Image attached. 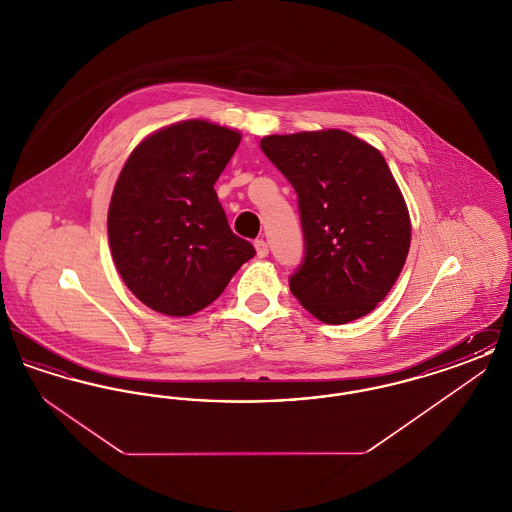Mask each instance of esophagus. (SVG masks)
Returning <instances> with one entry per match:
<instances>
[{
	"mask_svg": "<svg viewBox=\"0 0 512 512\" xmlns=\"http://www.w3.org/2000/svg\"><path fill=\"white\" fill-rule=\"evenodd\" d=\"M255 249H257V257H267L268 255V244L265 240H255Z\"/></svg>",
	"mask_w": 512,
	"mask_h": 512,
	"instance_id": "1",
	"label": "esophagus"
}]
</instances>
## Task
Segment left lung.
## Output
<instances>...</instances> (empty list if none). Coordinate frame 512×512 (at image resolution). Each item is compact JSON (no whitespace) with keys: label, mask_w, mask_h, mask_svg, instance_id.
Masks as SVG:
<instances>
[{"label":"left lung","mask_w":512,"mask_h":512,"mask_svg":"<svg viewBox=\"0 0 512 512\" xmlns=\"http://www.w3.org/2000/svg\"><path fill=\"white\" fill-rule=\"evenodd\" d=\"M261 149L297 194L303 261L299 303L326 324L368 315L391 290L411 245V220L382 153L343 132L267 136Z\"/></svg>","instance_id":"1"}]
</instances>
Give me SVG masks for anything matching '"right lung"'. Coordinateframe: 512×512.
I'll return each instance as SVG.
<instances>
[{"label":"right lung","mask_w":512,"mask_h":512,"mask_svg":"<svg viewBox=\"0 0 512 512\" xmlns=\"http://www.w3.org/2000/svg\"><path fill=\"white\" fill-rule=\"evenodd\" d=\"M238 144L230 128L178 122L122 167L107 217L111 253L130 292L157 313L201 311L255 255L230 230L213 188Z\"/></svg>","instance_id":"1"}]
</instances>
